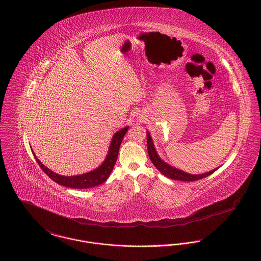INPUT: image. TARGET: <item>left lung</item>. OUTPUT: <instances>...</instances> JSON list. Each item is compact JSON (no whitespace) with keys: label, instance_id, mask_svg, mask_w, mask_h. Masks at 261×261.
Returning <instances> with one entry per match:
<instances>
[{"label":"left lung","instance_id":"1","mask_svg":"<svg viewBox=\"0 0 261 261\" xmlns=\"http://www.w3.org/2000/svg\"><path fill=\"white\" fill-rule=\"evenodd\" d=\"M146 136H147V150H148V155H149L151 162L167 178L177 179V180H184V181H193V180H197V179H200V178H205L207 176L213 174L218 169L217 168V169H214L210 172H207L204 174H199V175H192V174L186 173L181 170H178L175 167H172L171 165L167 164L159 157V155L157 154V151L154 147L150 134L148 132H146Z\"/></svg>","mask_w":261,"mask_h":261}]
</instances>
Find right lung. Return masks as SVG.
<instances>
[{"mask_svg": "<svg viewBox=\"0 0 261 261\" xmlns=\"http://www.w3.org/2000/svg\"><path fill=\"white\" fill-rule=\"evenodd\" d=\"M128 129V126H125L124 128L117 132L111 140L110 147L108 154L104 160V162L100 165L98 168L93 171H90L88 173L77 175V176H61L48 169L46 166L42 164L39 159L36 157V155L33 152V155L37 161L38 165L41 167L44 173L52 178L57 184L71 188V189H89L99 186L103 184L107 178H109L111 172L113 171V168L116 164L118 154L120 150V146L122 143V140L124 138V135L126 134Z\"/></svg>", "mask_w": 261, "mask_h": 261, "instance_id": "add662e5", "label": "right lung"}]
</instances>
